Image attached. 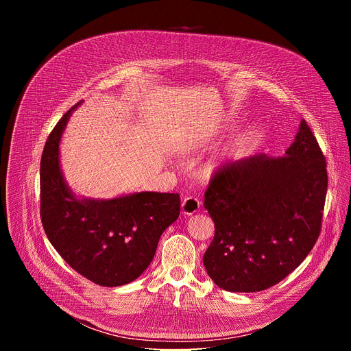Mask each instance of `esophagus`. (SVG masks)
Returning <instances> with one entry per match:
<instances>
[{
    "label": "esophagus",
    "instance_id": "esophagus-1",
    "mask_svg": "<svg viewBox=\"0 0 351 351\" xmlns=\"http://www.w3.org/2000/svg\"><path fill=\"white\" fill-rule=\"evenodd\" d=\"M199 206H202V203L195 197H186L182 203V214L193 215L199 211Z\"/></svg>",
    "mask_w": 351,
    "mask_h": 351
}]
</instances>
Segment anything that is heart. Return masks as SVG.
Returning <instances> with one entry per match:
<instances>
[{"label": "heart", "instance_id": "obj_1", "mask_svg": "<svg viewBox=\"0 0 351 351\" xmlns=\"http://www.w3.org/2000/svg\"><path fill=\"white\" fill-rule=\"evenodd\" d=\"M191 143H193V141H191L190 138H186V140H183V141H182L180 147H189ZM229 158H233V154H232ZM229 161H230V160H229ZM232 161H233V160H232ZM223 164H225L223 161H218V162H213V164H210V165L207 167L208 173H214V172H215V171H218Z\"/></svg>", "mask_w": 351, "mask_h": 351}]
</instances>
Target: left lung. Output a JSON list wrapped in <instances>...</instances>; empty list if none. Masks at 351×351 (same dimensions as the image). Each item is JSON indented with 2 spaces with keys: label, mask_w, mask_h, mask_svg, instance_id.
Wrapping results in <instances>:
<instances>
[{
  "label": "left lung",
  "mask_w": 351,
  "mask_h": 351,
  "mask_svg": "<svg viewBox=\"0 0 351 351\" xmlns=\"http://www.w3.org/2000/svg\"><path fill=\"white\" fill-rule=\"evenodd\" d=\"M326 189V161L304 119L283 157L257 154L219 168L204 199L215 223L203 257L208 276L233 293L279 283L314 247Z\"/></svg>",
  "instance_id": "8db88e82"
}]
</instances>
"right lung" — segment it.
I'll list each match as a JSON object with an SVG mask.
<instances>
[{"mask_svg":"<svg viewBox=\"0 0 351 351\" xmlns=\"http://www.w3.org/2000/svg\"><path fill=\"white\" fill-rule=\"evenodd\" d=\"M73 106L49 133L40 165V214L58 254L80 275L106 287L137 279L152 264L164 230L180 213L175 193L140 191L115 198L77 197L60 161V143Z\"/></svg>","mask_w":351,"mask_h":351,"instance_id":"right-lung-1","label":"right lung"}]
</instances>
